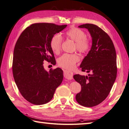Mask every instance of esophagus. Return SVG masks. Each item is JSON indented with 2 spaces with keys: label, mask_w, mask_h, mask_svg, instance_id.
<instances>
[{
  "label": "esophagus",
  "mask_w": 129,
  "mask_h": 129,
  "mask_svg": "<svg viewBox=\"0 0 129 129\" xmlns=\"http://www.w3.org/2000/svg\"><path fill=\"white\" fill-rule=\"evenodd\" d=\"M64 77L68 80H71L73 79V73L70 71H64Z\"/></svg>",
  "instance_id": "34e87169"
}]
</instances>
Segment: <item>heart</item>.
I'll return each mask as SVG.
<instances>
[{"label":"heart","mask_w":129,"mask_h":129,"mask_svg":"<svg viewBox=\"0 0 129 129\" xmlns=\"http://www.w3.org/2000/svg\"><path fill=\"white\" fill-rule=\"evenodd\" d=\"M67 38L75 42V48L79 52L85 53L89 51L91 47L90 42L86 38L85 33L78 28L73 27L65 33ZM62 38L60 34H56L50 41L51 50L55 53H58L61 50ZM79 60L77 53H64L58 58L57 62L60 67L66 69H71Z\"/></svg>","instance_id":"heart-1"}]
</instances>
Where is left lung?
<instances>
[{
    "mask_svg": "<svg viewBox=\"0 0 129 129\" xmlns=\"http://www.w3.org/2000/svg\"><path fill=\"white\" fill-rule=\"evenodd\" d=\"M79 27L87 29L92 37V47L80 65L82 71L92 74L88 76L76 74L74 78L81 85L77 102L84 107L99 104L108 96L117 76V57L110 37L101 28L92 24Z\"/></svg>",
    "mask_w": 129,
    "mask_h": 129,
    "instance_id": "obj_1",
    "label": "left lung"
}]
</instances>
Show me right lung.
Instances as JSON below:
<instances>
[{
  "mask_svg": "<svg viewBox=\"0 0 129 129\" xmlns=\"http://www.w3.org/2000/svg\"><path fill=\"white\" fill-rule=\"evenodd\" d=\"M67 26L52 23L31 24L16 42L12 62L13 78L21 94L30 103H47L62 82V70L57 68L47 72L43 61L52 64L56 62L50 47L51 39Z\"/></svg>",
  "mask_w": 129,
  "mask_h": 129,
  "instance_id": "add662e5",
  "label": "right lung"
}]
</instances>
